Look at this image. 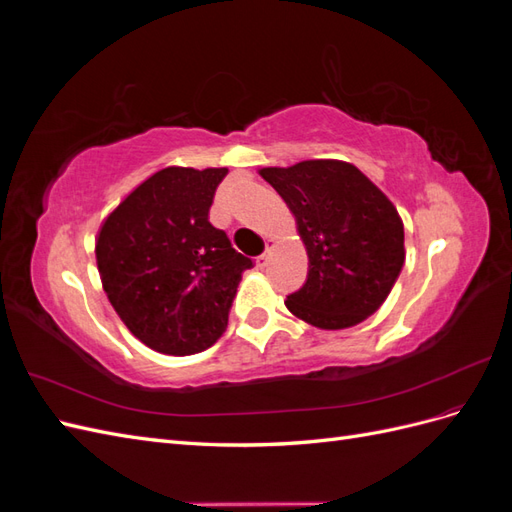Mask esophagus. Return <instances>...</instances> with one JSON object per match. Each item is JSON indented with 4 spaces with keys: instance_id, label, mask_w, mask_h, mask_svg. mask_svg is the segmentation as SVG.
Listing matches in <instances>:
<instances>
[{
    "instance_id": "obj_1",
    "label": "esophagus",
    "mask_w": 512,
    "mask_h": 512,
    "mask_svg": "<svg viewBox=\"0 0 512 512\" xmlns=\"http://www.w3.org/2000/svg\"><path fill=\"white\" fill-rule=\"evenodd\" d=\"M273 247H275V241L269 239V241H267V247H265V252H262V254L256 258V265H258L260 269L269 265V258H271V250H273Z\"/></svg>"
}]
</instances>
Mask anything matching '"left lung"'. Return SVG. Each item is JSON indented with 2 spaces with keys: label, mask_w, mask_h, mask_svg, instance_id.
Returning a JSON list of instances; mask_svg holds the SVG:
<instances>
[{
  "label": "left lung",
  "mask_w": 512,
  "mask_h": 512,
  "mask_svg": "<svg viewBox=\"0 0 512 512\" xmlns=\"http://www.w3.org/2000/svg\"><path fill=\"white\" fill-rule=\"evenodd\" d=\"M258 175L284 198L307 252V280L286 297L292 316L339 331L389 297L404 267V222L395 205L344 160L265 166Z\"/></svg>",
  "instance_id": "obj_1"
}]
</instances>
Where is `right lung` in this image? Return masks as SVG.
Masks as SVG:
<instances>
[{
    "instance_id": "obj_1",
    "label": "right lung",
    "mask_w": 512,
    "mask_h": 512,
    "mask_svg": "<svg viewBox=\"0 0 512 512\" xmlns=\"http://www.w3.org/2000/svg\"><path fill=\"white\" fill-rule=\"evenodd\" d=\"M228 168L166 166L106 215L96 237L102 288L145 346L185 356L222 337L252 260L209 224Z\"/></svg>"
}]
</instances>
